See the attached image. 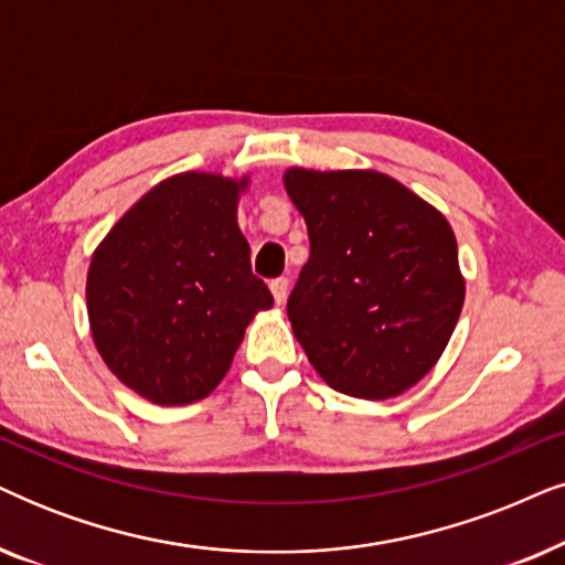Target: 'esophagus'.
Wrapping results in <instances>:
<instances>
[{
    "label": "esophagus",
    "instance_id": "1",
    "mask_svg": "<svg viewBox=\"0 0 565 565\" xmlns=\"http://www.w3.org/2000/svg\"><path fill=\"white\" fill-rule=\"evenodd\" d=\"M288 288H290V282L285 280V277H277V280H273V285H269V290H273L277 306L285 303V298H288Z\"/></svg>",
    "mask_w": 565,
    "mask_h": 565
}]
</instances>
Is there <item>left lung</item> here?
<instances>
[{
	"instance_id": "left-lung-1",
	"label": "left lung",
	"mask_w": 565,
	"mask_h": 565,
	"mask_svg": "<svg viewBox=\"0 0 565 565\" xmlns=\"http://www.w3.org/2000/svg\"><path fill=\"white\" fill-rule=\"evenodd\" d=\"M311 256L288 298L292 334L329 386L390 399L438 363L465 303L441 212L379 171L288 168Z\"/></svg>"
}]
</instances>
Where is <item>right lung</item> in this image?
I'll list each match as a JSON object with an SVG mask.
<instances>
[{"mask_svg":"<svg viewBox=\"0 0 565 565\" xmlns=\"http://www.w3.org/2000/svg\"><path fill=\"white\" fill-rule=\"evenodd\" d=\"M246 186L248 175H171L93 252L85 298L95 348L121 384L156 405L207 397L248 321L273 309L238 228Z\"/></svg>","mask_w":565,"mask_h":565,"instance_id":"obj_1","label":"right lung"}]
</instances>
